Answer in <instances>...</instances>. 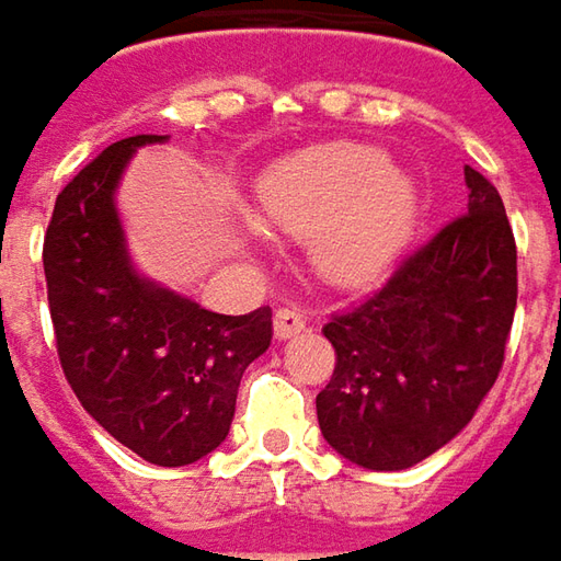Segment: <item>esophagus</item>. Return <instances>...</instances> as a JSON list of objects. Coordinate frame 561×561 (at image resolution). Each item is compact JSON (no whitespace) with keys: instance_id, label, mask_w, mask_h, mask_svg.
Wrapping results in <instances>:
<instances>
[{"instance_id":"34e87169","label":"esophagus","mask_w":561,"mask_h":561,"mask_svg":"<svg viewBox=\"0 0 561 561\" xmlns=\"http://www.w3.org/2000/svg\"><path fill=\"white\" fill-rule=\"evenodd\" d=\"M307 329V319H304V313L300 310H291V307H282V310H276V319H273V335L279 341H288L295 339V335H300Z\"/></svg>"}]
</instances>
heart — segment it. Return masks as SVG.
Returning a JSON list of instances; mask_svg holds the SVG:
<instances>
[{
  "instance_id": "b5f03b06",
  "label": "heart",
  "mask_w": 561,
  "mask_h": 561,
  "mask_svg": "<svg viewBox=\"0 0 561 561\" xmlns=\"http://www.w3.org/2000/svg\"><path fill=\"white\" fill-rule=\"evenodd\" d=\"M257 207L270 226L313 239V263L332 285L366 288L385 276L413 229L415 188L385 151L335 142L266 167Z\"/></svg>"
}]
</instances>
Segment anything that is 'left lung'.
Masks as SVG:
<instances>
[{
  "mask_svg": "<svg viewBox=\"0 0 561 561\" xmlns=\"http://www.w3.org/2000/svg\"><path fill=\"white\" fill-rule=\"evenodd\" d=\"M469 214L388 285L322 332L339 363L317 397L319 432L347 462L400 472L437 454L496 381L518 270L503 198L466 167Z\"/></svg>",
  "mask_w": 561,
  "mask_h": 561,
  "instance_id": "8db88e82",
  "label": "left lung"
}]
</instances>
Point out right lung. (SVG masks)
Wrapping results in <instances>:
<instances>
[{
    "instance_id": "add662e5",
    "label": "right lung",
    "mask_w": 561,
    "mask_h": 561,
    "mask_svg": "<svg viewBox=\"0 0 561 561\" xmlns=\"http://www.w3.org/2000/svg\"><path fill=\"white\" fill-rule=\"evenodd\" d=\"M158 142L167 136L121 139L61 188L43 266L58 357L77 400L133 454L176 469L226 440L244 369L273 339V310L210 313L139 273L117 185L133 154Z\"/></svg>"
}]
</instances>
